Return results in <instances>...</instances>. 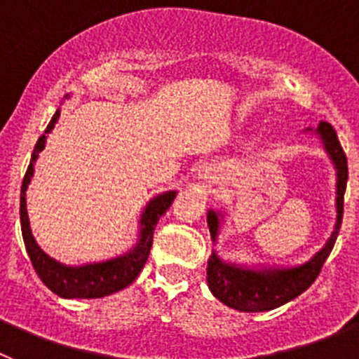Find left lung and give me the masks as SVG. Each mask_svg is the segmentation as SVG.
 <instances>
[{
    "instance_id": "left-lung-1",
    "label": "left lung",
    "mask_w": 359,
    "mask_h": 359,
    "mask_svg": "<svg viewBox=\"0 0 359 359\" xmlns=\"http://www.w3.org/2000/svg\"><path fill=\"white\" fill-rule=\"evenodd\" d=\"M307 131H313V129L309 128ZM313 133L320 136L323 149L336 169V224L331 237L309 261L293 266V268H278V266L248 268V266L233 264V262H224L217 253L212 252L207 266V282L212 294L224 306L244 311V313L271 311L278 306H284L298 294H302L316 280L323 262L331 253L338 231H340L341 217H344V194L348 177L347 156L331 123L320 122L318 128ZM221 221H223V215L208 210L207 223L214 243L217 241Z\"/></svg>"
}]
</instances>
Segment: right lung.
Wrapping results in <instances>:
<instances>
[{"label": "right lung", "instance_id": "right-lung-1", "mask_svg": "<svg viewBox=\"0 0 359 359\" xmlns=\"http://www.w3.org/2000/svg\"><path fill=\"white\" fill-rule=\"evenodd\" d=\"M61 116V109L55 111V115L50 120L48 128L44 135L37 140L34 152H32V160L28 165L27 174L23 177V185H21V201H19V215H21V231H23L25 248H27L28 257H30L32 266L39 275L44 286L52 290L53 293L62 298H100L106 294L116 293V291L128 287L138 273L142 271L144 264L147 262L149 252L152 246V233L154 226L160 221L161 215L167 212V208L172 205L176 198V190H167L163 194H158L147 203L140 217V236L138 243L123 255L109 259L102 262H91V264L82 266H66L57 262L50 255L39 248L34 236H32L30 221H28L27 212V189L34 176V165L39 158V152L46 145V135L52 133L55 128L57 120Z\"/></svg>", "mask_w": 359, "mask_h": 359}]
</instances>
